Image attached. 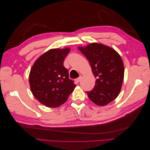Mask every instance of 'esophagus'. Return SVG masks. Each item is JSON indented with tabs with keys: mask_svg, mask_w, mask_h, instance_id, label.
Wrapping results in <instances>:
<instances>
[{
	"mask_svg": "<svg viewBox=\"0 0 150 150\" xmlns=\"http://www.w3.org/2000/svg\"><path fill=\"white\" fill-rule=\"evenodd\" d=\"M81 80V77H79V78H78L75 79V82L76 83H78Z\"/></svg>",
	"mask_w": 150,
	"mask_h": 150,
	"instance_id": "1",
	"label": "esophagus"
}]
</instances>
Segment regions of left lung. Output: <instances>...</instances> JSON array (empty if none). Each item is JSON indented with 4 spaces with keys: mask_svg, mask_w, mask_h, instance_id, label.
Here are the masks:
<instances>
[{
    "mask_svg": "<svg viewBox=\"0 0 150 150\" xmlns=\"http://www.w3.org/2000/svg\"><path fill=\"white\" fill-rule=\"evenodd\" d=\"M79 51L88 59L96 78L88 97L98 106H105L115 99L120 92L124 79V65L114 49L101 44L92 43Z\"/></svg>",
    "mask_w": 150,
    "mask_h": 150,
    "instance_id": "1",
    "label": "left lung"
}]
</instances>
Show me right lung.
I'll return each mask as SVG.
<instances>
[{
    "mask_svg": "<svg viewBox=\"0 0 150 150\" xmlns=\"http://www.w3.org/2000/svg\"><path fill=\"white\" fill-rule=\"evenodd\" d=\"M69 51V48L49 50L36 60L30 69L31 91L40 103L47 107L62 105L76 87L63 65Z\"/></svg>",
    "mask_w": 150,
    "mask_h": 150,
    "instance_id": "right-lung-1",
    "label": "right lung"
}]
</instances>
